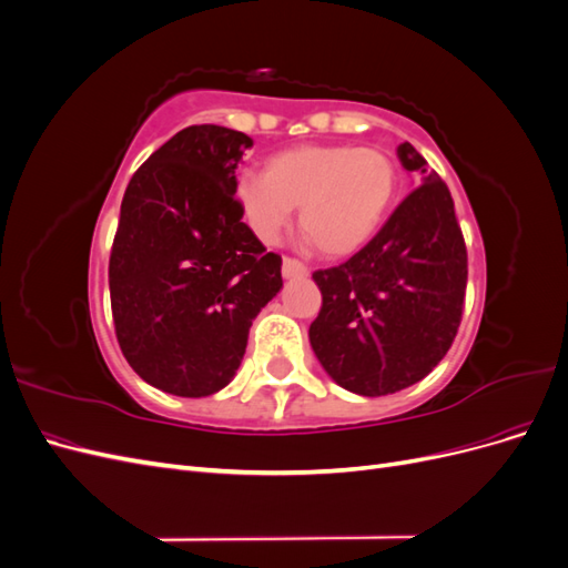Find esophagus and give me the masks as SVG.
<instances>
[{"label":"esophagus","mask_w":568,"mask_h":568,"mask_svg":"<svg viewBox=\"0 0 568 568\" xmlns=\"http://www.w3.org/2000/svg\"><path fill=\"white\" fill-rule=\"evenodd\" d=\"M282 274L286 280H294V277H307V267L296 261V257H284L282 263Z\"/></svg>","instance_id":"34e87169"}]
</instances>
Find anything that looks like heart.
Returning <instances> with one entry per match:
<instances>
[{
    "label": "heart",
    "mask_w": 568,
    "mask_h": 568,
    "mask_svg": "<svg viewBox=\"0 0 568 568\" xmlns=\"http://www.w3.org/2000/svg\"><path fill=\"white\" fill-rule=\"evenodd\" d=\"M398 186V163L379 146L303 144L274 153L263 173L239 178L234 199L265 244L277 242L301 205L303 234L322 255L343 257L382 230Z\"/></svg>",
    "instance_id": "b5f03b06"
}]
</instances>
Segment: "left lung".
<instances>
[{
    "mask_svg": "<svg viewBox=\"0 0 568 568\" xmlns=\"http://www.w3.org/2000/svg\"><path fill=\"white\" fill-rule=\"evenodd\" d=\"M398 159L422 175V186L365 248L313 274L322 307L311 346L338 386L369 398L417 384L440 363L467 291V246L450 189L409 142Z\"/></svg>",
    "mask_w": 568,
    "mask_h": 568,
    "instance_id": "left-lung-1",
    "label": "left lung"
}]
</instances>
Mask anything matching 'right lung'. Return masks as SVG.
I'll return each mask as SVG.
<instances>
[{
  "label": "right lung",
  "instance_id": "add662e5",
  "mask_svg": "<svg viewBox=\"0 0 568 568\" xmlns=\"http://www.w3.org/2000/svg\"><path fill=\"white\" fill-rule=\"evenodd\" d=\"M248 146L230 128H184L136 170L120 203L109 261L120 351L146 384L182 398L232 382L251 322L282 288V257L234 199Z\"/></svg>",
  "mask_w": 568,
  "mask_h": 568
}]
</instances>
